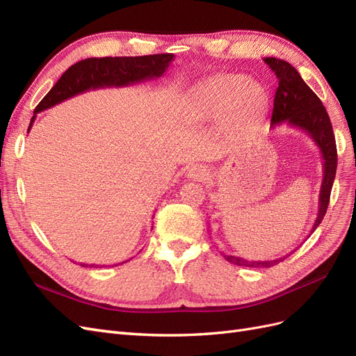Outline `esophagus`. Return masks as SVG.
Wrapping results in <instances>:
<instances>
[{
  "instance_id": "1",
  "label": "esophagus",
  "mask_w": 356,
  "mask_h": 356,
  "mask_svg": "<svg viewBox=\"0 0 356 356\" xmlns=\"http://www.w3.org/2000/svg\"><path fill=\"white\" fill-rule=\"evenodd\" d=\"M187 177L193 179H203L208 177V169L202 165H193L187 169Z\"/></svg>"
}]
</instances>
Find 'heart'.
Wrapping results in <instances>:
<instances>
[{
    "label": "heart",
    "mask_w": 356,
    "mask_h": 356,
    "mask_svg": "<svg viewBox=\"0 0 356 356\" xmlns=\"http://www.w3.org/2000/svg\"><path fill=\"white\" fill-rule=\"evenodd\" d=\"M239 75H222L211 81L202 92V110L208 115H220L227 110L229 118L239 123L261 110L267 95L263 86L243 83Z\"/></svg>",
    "instance_id": "heart-1"
}]
</instances>
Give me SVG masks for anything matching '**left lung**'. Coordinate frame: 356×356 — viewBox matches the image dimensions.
<instances>
[{
	"label": "left lung",
	"mask_w": 356,
	"mask_h": 356,
	"mask_svg": "<svg viewBox=\"0 0 356 356\" xmlns=\"http://www.w3.org/2000/svg\"><path fill=\"white\" fill-rule=\"evenodd\" d=\"M264 62L272 68L279 80L273 99L270 126L273 127L276 124L288 123L289 126L307 132L309 136L316 143L322 157H324V179H322L319 193V211L310 232L314 233L325 217L331 187L337 170V147L331 120L321 99L301 79V75L291 63L276 58H264ZM224 258L236 266L243 267H272L284 260V258H277V260L270 261H248L241 257L225 254Z\"/></svg>",
	"instance_id": "obj_1"
}]
</instances>
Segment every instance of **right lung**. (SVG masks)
Masks as SVG:
<instances>
[{"label":"right lung","instance_id":"1","mask_svg":"<svg viewBox=\"0 0 356 356\" xmlns=\"http://www.w3.org/2000/svg\"><path fill=\"white\" fill-rule=\"evenodd\" d=\"M172 60H174L172 53H160V55L147 56L89 58L74 63L37 105L28 131L35 120V114L42 110L90 89L111 88V86L120 88V86L159 79L165 74Z\"/></svg>","mask_w":356,"mask_h":356}]
</instances>
